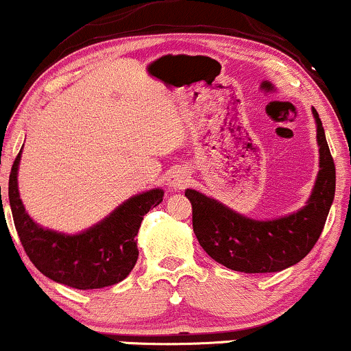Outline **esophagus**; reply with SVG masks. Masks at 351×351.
Listing matches in <instances>:
<instances>
[{"label": "esophagus", "instance_id": "34e87169", "mask_svg": "<svg viewBox=\"0 0 351 351\" xmlns=\"http://www.w3.org/2000/svg\"><path fill=\"white\" fill-rule=\"evenodd\" d=\"M168 184L173 189H183L189 184V173L180 168V170L171 171V175L168 176Z\"/></svg>", "mask_w": 351, "mask_h": 351}]
</instances>
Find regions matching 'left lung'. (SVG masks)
Listing matches in <instances>:
<instances>
[{
  "label": "left lung",
  "mask_w": 351,
  "mask_h": 351,
  "mask_svg": "<svg viewBox=\"0 0 351 351\" xmlns=\"http://www.w3.org/2000/svg\"><path fill=\"white\" fill-rule=\"evenodd\" d=\"M319 173L309 201L296 214L259 221L247 219L204 196L186 189L193 206V230L199 245L225 267L245 274L278 272L300 263L321 237L335 194V165L316 110Z\"/></svg>",
  "instance_id": "obj_1"
}]
</instances>
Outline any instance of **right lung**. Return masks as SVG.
Returning a JSON list of instances; mask_svg holds the SVG:
<instances>
[{
	"instance_id": "obj_1",
	"label": "right lung",
	"mask_w": 351,
	"mask_h": 351,
	"mask_svg": "<svg viewBox=\"0 0 351 351\" xmlns=\"http://www.w3.org/2000/svg\"><path fill=\"white\" fill-rule=\"evenodd\" d=\"M21 152L22 149L11 168L10 206L22 247L35 267L51 280L77 290L104 288L124 280L139 256L136 237L141 221L150 208L163 201V191L152 189L128 199L84 233L71 237L43 230L27 215L19 197Z\"/></svg>"
}]
</instances>
